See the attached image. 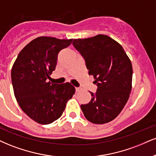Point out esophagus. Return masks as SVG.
Here are the masks:
<instances>
[{
	"mask_svg": "<svg viewBox=\"0 0 156 156\" xmlns=\"http://www.w3.org/2000/svg\"><path fill=\"white\" fill-rule=\"evenodd\" d=\"M75 89H76V92H80L82 90L81 87H75Z\"/></svg>",
	"mask_w": 156,
	"mask_h": 156,
	"instance_id": "obj_1",
	"label": "esophagus"
}]
</instances>
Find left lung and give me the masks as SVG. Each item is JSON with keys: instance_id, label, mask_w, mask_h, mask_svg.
I'll return each instance as SVG.
<instances>
[{"instance_id": "1", "label": "left lung", "mask_w": 156, "mask_h": 156, "mask_svg": "<svg viewBox=\"0 0 156 156\" xmlns=\"http://www.w3.org/2000/svg\"><path fill=\"white\" fill-rule=\"evenodd\" d=\"M73 45L81 54L95 79L96 93L81 105L85 118L93 124H103L118 116L127 102L132 90L131 61L120 44L104 34L85 39H74Z\"/></svg>"}]
</instances>
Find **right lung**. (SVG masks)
<instances>
[{"label": "right lung", "mask_w": 156, "mask_h": 156, "mask_svg": "<svg viewBox=\"0 0 156 156\" xmlns=\"http://www.w3.org/2000/svg\"><path fill=\"white\" fill-rule=\"evenodd\" d=\"M72 42V39L37 37L21 51L13 65L11 81L16 101L22 110L39 124H49L60 118L75 93L68 82H48L59 52Z\"/></svg>", "instance_id": "1"}]
</instances>
